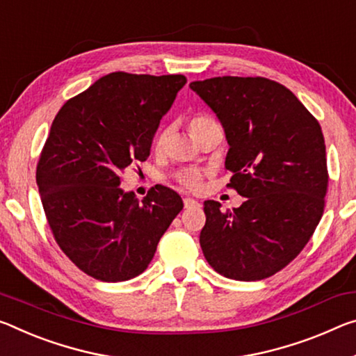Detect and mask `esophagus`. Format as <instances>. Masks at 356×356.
<instances>
[{
	"mask_svg": "<svg viewBox=\"0 0 356 356\" xmlns=\"http://www.w3.org/2000/svg\"><path fill=\"white\" fill-rule=\"evenodd\" d=\"M184 206L185 209H191V207H198L200 202L193 200V198H184Z\"/></svg>",
	"mask_w": 356,
	"mask_h": 356,
	"instance_id": "esophagus-1",
	"label": "esophagus"
}]
</instances>
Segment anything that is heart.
<instances>
[{"label": "heart", "instance_id": "heart-1", "mask_svg": "<svg viewBox=\"0 0 356 356\" xmlns=\"http://www.w3.org/2000/svg\"><path fill=\"white\" fill-rule=\"evenodd\" d=\"M212 123H216V120H213L212 117H209L206 114H195L190 118L188 127H190L191 134H193L196 139L202 133V129H206L209 125H212ZM166 138H168V129L161 128L154 139V149L156 152H160L163 150V147H165ZM174 180H176L180 187L185 190H198L202 182V174L200 171H196V169H184V171L176 172Z\"/></svg>", "mask_w": 356, "mask_h": 356}]
</instances>
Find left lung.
I'll list each match as a JSON object with an SVG mask.
<instances>
[{
  "label": "left lung",
  "instance_id": "obj_1",
  "mask_svg": "<svg viewBox=\"0 0 356 356\" xmlns=\"http://www.w3.org/2000/svg\"><path fill=\"white\" fill-rule=\"evenodd\" d=\"M190 87L222 122L228 187L247 198L227 212L204 201L202 253L228 279L270 277L300 255L323 216L330 176L320 123L266 77H212Z\"/></svg>",
  "mask_w": 356,
  "mask_h": 356
}]
</instances>
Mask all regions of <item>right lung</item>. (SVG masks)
<instances>
[{
    "label": "right lung",
    "mask_w": 356,
    "mask_h": 356,
    "mask_svg": "<svg viewBox=\"0 0 356 356\" xmlns=\"http://www.w3.org/2000/svg\"><path fill=\"white\" fill-rule=\"evenodd\" d=\"M182 74L117 71L67 99L55 115L36 168L52 234L83 273L122 282L144 273L184 202L158 185L139 202L123 193L122 172L150 155L154 134Z\"/></svg>",
    "instance_id": "obj_1"
}]
</instances>
